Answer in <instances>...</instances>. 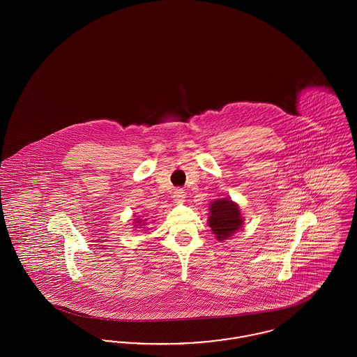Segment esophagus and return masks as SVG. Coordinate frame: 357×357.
<instances>
[{
	"label": "esophagus",
	"mask_w": 357,
	"mask_h": 357,
	"mask_svg": "<svg viewBox=\"0 0 357 357\" xmlns=\"http://www.w3.org/2000/svg\"><path fill=\"white\" fill-rule=\"evenodd\" d=\"M172 198H174V202L175 204H183L185 202V198H186V192L185 190L182 188H176L172 194Z\"/></svg>",
	"instance_id": "34e87169"
}]
</instances>
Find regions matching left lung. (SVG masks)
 I'll list each match as a JSON object with an SVG mask.
<instances>
[{"label": "left lung", "instance_id": "1", "mask_svg": "<svg viewBox=\"0 0 357 357\" xmlns=\"http://www.w3.org/2000/svg\"><path fill=\"white\" fill-rule=\"evenodd\" d=\"M243 218L239 206L231 199L222 198L210 204L208 226L218 241L231 237L239 227H242Z\"/></svg>", "mask_w": 357, "mask_h": 357}]
</instances>
